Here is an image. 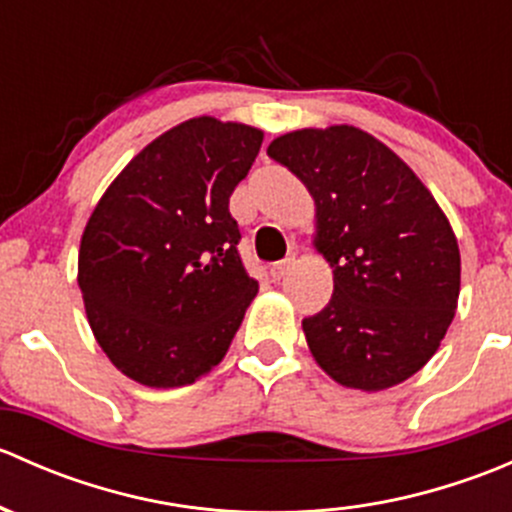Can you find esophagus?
Returning <instances> with one entry per match:
<instances>
[{"mask_svg": "<svg viewBox=\"0 0 512 512\" xmlns=\"http://www.w3.org/2000/svg\"><path fill=\"white\" fill-rule=\"evenodd\" d=\"M289 265H292V257H287V260H282V262H275V265H272V270H270L272 280H275V282L285 280V275L289 272Z\"/></svg>", "mask_w": 512, "mask_h": 512, "instance_id": "esophagus-1", "label": "esophagus"}]
</instances>
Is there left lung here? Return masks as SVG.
Returning <instances> with one entry per match:
<instances>
[{
	"label": "left lung",
	"mask_w": 512,
	"mask_h": 512,
	"mask_svg": "<svg viewBox=\"0 0 512 512\" xmlns=\"http://www.w3.org/2000/svg\"><path fill=\"white\" fill-rule=\"evenodd\" d=\"M267 156L317 205L314 247L334 267L327 307L302 319L309 352L337 384L381 391L441 347L461 292V252L426 185L354 126L302 128Z\"/></svg>",
	"instance_id": "1"
}]
</instances>
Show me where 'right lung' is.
I'll return each instance as SVG.
<instances>
[{
	"label": "right lung",
	"instance_id": "add662e5",
	"mask_svg": "<svg viewBox=\"0 0 512 512\" xmlns=\"http://www.w3.org/2000/svg\"><path fill=\"white\" fill-rule=\"evenodd\" d=\"M260 128L190 118L108 185L81 235L79 287L98 347L128 379L188 386L223 361L257 294L230 195Z\"/></svg>",
	"mask_w": 512,
	"mask_h": 512
}]
</instances>
